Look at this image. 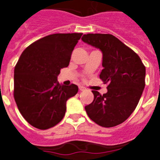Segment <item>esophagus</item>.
Returning <instances> with one entry per match:
<instances>
[{
  "mask_svg": "<svg viewBox=\"0 0 160 160\" xmlns=\"http://www.w3.org/2000/svg\"><path fill=\"white\" fill-rule=\"evenodd\" d=\"M86 90V88H85L84 87H82V86H79V90L80 91H83V90Z\"/></svg>",
  "mask_w": 160,
  "mask_h": 160,
  "instance_id": "1",
  "label": "esophagus"
}]
</instances>
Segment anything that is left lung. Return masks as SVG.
<instances>
[{
  "label": "left lung",
  "mask_w": 160,
  "mask_h": 160,
  "mask_svg": "<svg viewBox=\"0 0 160 160\" xmlns=\"http://www.w3.org/2000/svg\"><path fill=\"white\" fill-rule=\"evenodd\" d=\"M82 40L102 53L100 78L107 92L92 90L94 101L85 107L89 118L103 128L121 124L135 111L145 87L146 68L131 48L111 34L88 33Z\"/></svg>",
  "instance_id": "8db88e82"
}]
</instances>
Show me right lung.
<instances>
[{"instance_id": "right-lung-1", "label": "right lung", "mask_w": 160, "mask_h": 160, "mask_svg": "<svg viewBox=\"0 0 160 160\" xmlns=\"http://www.w3.org/2000/svg\"><path fill=\"white\" fill-rule=\"evenodd\" d=\"M82 33H54L32 43L14 68V99L32 127L46 130L64 117L66 101L78 91L77 85L59 84L61 69L67 67Z\"/></svg>"}]
</instances>
